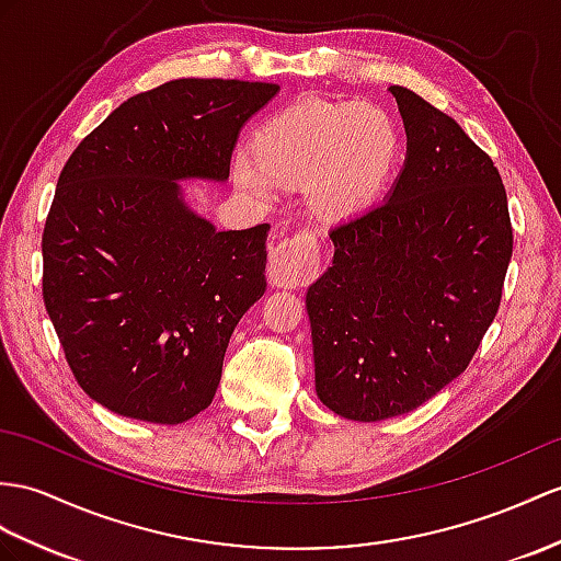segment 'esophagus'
Masks as SVG:
<instances>
[{
    "label": "esophagus",
    "instance_id": "1",
    "mask_svg": "<svg viewBox=\"0 0 561 561\" xmlns=\"http://www.w3.org/2000/svg\"><path fill=\"white\" fill-rule=\"evenodd\" d=\"M321 254L311 233H297L273 248L266 276L276 288H299L319 276Z\"/></svg>",
    "mask_w": 561,
    "mask_h": 561
}]
</instances>
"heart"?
Returning <instances> with one entry per match:
<instances>
[{"label":"heart","instance_id":"1","mask_svg":"<svg viewBox=\"0 0 561 561\" xmlns=\"http://www.w3.org/2000/svg\"><path fill=\"white\" fill-rule=\"evenodd\" d=\"M400 149V128L383 106L307 102L264 123L254 152H238L236 178L262 197L273 195V181L307 185L313 214L347 221L383 197Z\"/></svg>","mask_w":561,"mask_h":561}]
</instances>
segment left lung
Here are the masks:
<instances>
[{
    "instance_id": "left-lung-1",
    "label": "left lung",
    "mask_w": 561,
    "mask_h": 561,
    "mask_svg": "<svg viewBox=\"0 0 561 561\" xmlns=\"http://www.w3.org/2000/svg\"><path fill=\"white\" fill-rule=\"evenodd\" d=\"M390 92L404 167L383 202L331 230L333 264L307 290L317 394L352 421L414 412L467 371L514 242L493 159L416 92Z\"/></svg>"
}]
</instances>
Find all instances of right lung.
I'll list each match as a JSON object with an SVG mask.
<instances>
[{"mask_svg": "<svg viewBox=\"0 0 561 561\" xmlns=\"http://www.w3.org/2000/svg\"><path fill=\"white\" fill-rule=\"evenodd\" d=\"M273 83L181 78L123 102L76 147L43 236L66 362L108 412L175 426L214 400L228 340L266 290L268 224L218 230L181 181L226 183Z\"/></svg>", "mask_w": 561, "mask_h": 561, "instance_id": "right-lung-1", "label": "right lung"}]
</instances>
